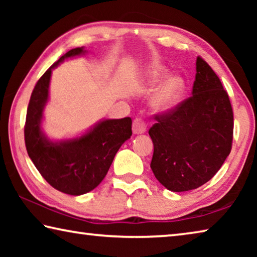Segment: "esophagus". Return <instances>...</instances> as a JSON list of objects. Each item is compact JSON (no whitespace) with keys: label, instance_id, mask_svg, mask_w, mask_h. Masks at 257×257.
<instances>
[{"label":"esophagus","instance_id":"1","mask_svg":"<svg viewBox=\"0 0 257 257\" xmlns=\"http://www.w3.org/2000/svg\"><path fill=\"white\" fill-rule=\"evenodd\" d=\"M133 132L135 135H141L146 132L145 121L141 118H136L133 122Z\"/></svg>","mask_w":257,"mask_h":257}]
</instances>
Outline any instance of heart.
I'll return each instance as SVG.
<instances>
[{"instance_id": "1", "label": "heart", "mask_w": 257, "mask_h": 257, "mask_svg": "<svg viewBox=\"0 0 257 257\" xmlns=\"http://www.w3.org/2000/svg\"><path fill=\"white\" fill-rule=\"evenodd\" d=\"M162 66H153L147 73L146 87L149 90L155 89L165 76ZM185 92V81L178 76H170L161 84L152 97L151 105L155 112L165 113L175 108Z\"/></svg>"}]
</instances>
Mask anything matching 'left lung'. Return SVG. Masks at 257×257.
<instances>
[{
	"mask_svg": "<svg viewBox=\"0 0 257 257\" xmlns=\"http://www.w3.org/2000/svg\"><path fill=\"white\" fill-rule=\"evenodd\" d=\"M189 98L164 114L149 130L154 153L151 169L171 191L196 189L220 170L230 154L233 112L219 77L202 58Z\"/></svg>",
	"mask_w": 257,
	"mask_h": 257,
	"instance_id": "obj_1",
	"label": "left lung"
}]
</instances>
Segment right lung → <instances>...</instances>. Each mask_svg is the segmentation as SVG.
Listing matches in <instances>:
<instances>
[{"instance_id":"1","label":"right lung","mask_w":257,"mask_h":257,"mask_svg":"<svg viewBox=\"0 0 257 257\" xmlns=\"http://www.w3.org/2000/svg\"><path fill=\"white\" fill-rule=\"evenodd\" d=\"M76 47L49 68L30 96L25 124V143L29 158L42 177L59 191L79 196L101 184L121 145L132 136V119H104L80 137L51 141L42 130L44 107L49 101L52 70L66 59L84 55Z\"/></svg>"}]
</instances>
